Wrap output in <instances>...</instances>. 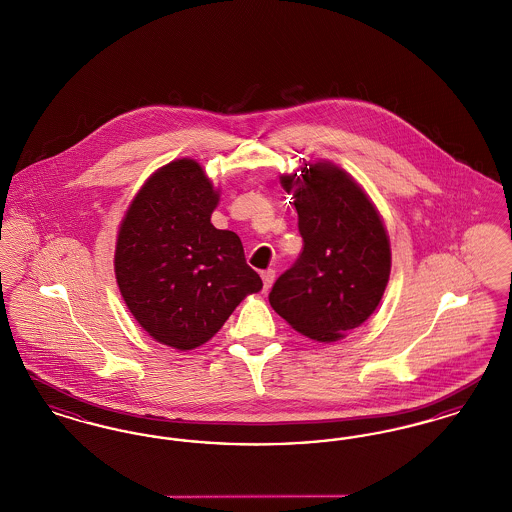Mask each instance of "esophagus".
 <instances>
[{"label":"esophagus","instance_id":"obj_1","mask_svg":"<svg viewBox=\"0 0 512 512\" xmlns=\"http://www.w3.org/2000/svg\"><path fill=\"white\" fill-rule=\"evenodd\" d=\"M274 276H276V274H274V270H272V268H268V270H263V272H261V278H263V290H265V292L270 290V286H272V282H274Z\"/></svg>","mask_w":512,"mask_h":512}]
</instances>
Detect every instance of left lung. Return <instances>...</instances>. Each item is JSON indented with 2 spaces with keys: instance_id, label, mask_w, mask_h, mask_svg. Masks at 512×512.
Masks as SVG:
<instances>
[{
  "instance_id": "1",
  "label": "left lung",
  "mask_w": 512,
  "mask_h": 512,
  "mask_svg": "<svg viewBox=\"0 0 512 512\" xmlns=\"http://www.w3.org/2000/svg\"><path fill=\"white\" fill-rule=\"evenodd\" d=\"M293 194L303 251L268 293L270 307L311 340H343L382 301L391 272L388 230L363 186L330 161L280 176Z\"/></svg>"
}]
</instances>
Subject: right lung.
<instances>
[{"instance_id":"1","label":"right lung","mask_w":512,"mask_h":512,"mask_svg":"<svg viewBox=\"0 0 512 512\" xmlns=\"http://www.w3.org/2000/svg\"><path fill=\"white\" fill-rule=\"evenodd\" d=\"M220 190L195 159L153 172L130 201L115 245L122 299L147 334L178 351L211 340L259 274L236 232L213 226Z\"/></svg>"}]
</instances>
